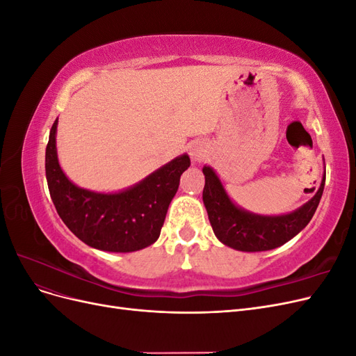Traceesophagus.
Segmentation results:
<instances>
[{"label": "esophagus", "instance_id": "1", "mask_svg": "<svg viewBox=\"0 0 356 356\" xmlns=\"http://www.w3.org/2000/svg\"><path fill=\"white\" fill-rule=\"evenodd\" d=\"M202 148L199 147V145H195V144H193V145H190V156L193 157V159H195L196 161H200L202 160Z\"/></svg>", "mask_w": 356, "mask_h": 356}]
</instances>
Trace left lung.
<instances>
[{"mask_svg":"<svg viewBox=\"0 0 356 356\" xmlns=\"http://www.w3.org/2000/svg\"><path fill=\"white\" fill-rule=\"evenodd\" d=\"M203 174L202 197L215 236L224 245L246 252L268 251L293 239L314 217L325 186L324 177L316 195L300 209L279 217H263L234 207L211 168L204 166Z\"/></svg>","mask_w":356,"mask_h":356,"instance_id":"left-lung-1","label":"left lung"}]
</instances>
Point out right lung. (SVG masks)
I'll use <instances>...</instances> for the list:
<instances>
[{
    "label": "right lung",
    "instance_id": "add662e5",
    "mask_svg": "<svg viewBox=\"0 0 356 356\" xmlns=\"http://www.w3.org/2000/svg\"><path fill=\"white\" fill-rule=\"evenodd\" d=\"M58 118L46 148V178L53 204L67 227L92 248L132 252L157 241L179 177L188 166L187 154L177 157L135 187L115 195L79 188L63 174L56 154Z\"/></svg>",
    "mask_w": 356,
    "mask_h": 356
}]
</instances>
